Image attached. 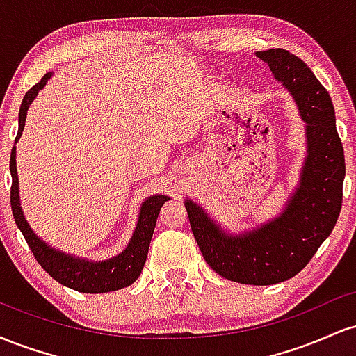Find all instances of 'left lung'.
I'll return each instance as SVG.
<instances>
[{
    "instance_id": "left-lung-1",
    "label": "left lung",
    "mask_w": 356,
    "mask_h": 356,
    "mask_svg": "<svg viewBox=\"0 0 356 356\" xmlns=\"http://www.w3.org/2000/svg\"><path fill=\"white\" fill-rule=\"evenodd\" d=\"M295 99L305 122L306 155L300 181L283 211L251 229L231 232L197 202L186 199L192 234L218 275L268 286L303 269L330 236L341 211L345 155L330 93L303 60L283 48L256 51Z\"/></svg>"
}]
</instances>
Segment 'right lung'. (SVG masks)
<instances>
[{
    "mask_svg": "<svg viewBox=\"0 0 356 356\" xmlns=\"http://www.w3.org/2000/svg\"><path fill=\"white\" fill-rule=\"evenodd\" d=\"M51 75L53 73L48 72L23 97L18 115V136H16L15 142H18L19 137H22L24 122H26V113L31 102L36 99L38 92L47 85V81L51 79ZM10 172L11 179H13V182H11V211H13L16 226L22 231L28 246L33 251L36 261L42 264V268L53 280L58 281L60 284L67 286V288L75 289V291L97 295V293H108L127 288V286L132 284L140 276L147 259V252H149L150 239H152L159 212H161V207L164 206V202L170 199L169 195L155 194L147 197L142 202L140 211H138L136 229H134L132 238H130L124 251L118 252L117 256L108 257V259L92 261L85 259V257L67 254V252L60 251V249L51 248L50 244L44 243L31 229V226L28 224V220L23 214L22 202H19V182L18 170H16V145H13V149H11Z\"/></svg>",
    "mask_w": 356,
    "mask_h": 356,
    "instance_id": "1",
    "label": "right lung"
}]
</instances>
